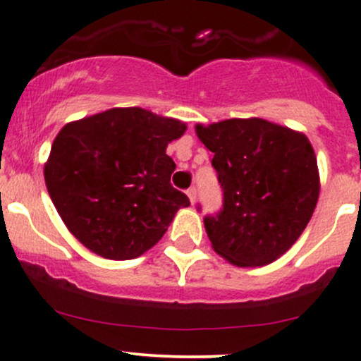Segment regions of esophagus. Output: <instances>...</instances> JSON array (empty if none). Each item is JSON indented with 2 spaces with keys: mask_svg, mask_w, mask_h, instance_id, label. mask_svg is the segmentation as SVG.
I'll return each instance as SVG.
<instances>
[{
  "mask_svg": "<svg viewBox=\"0 0 361 361\" xmlns=\"http://www.w3.org/2000/svg\"><path fill=\"white\" fill-rule=\"evenodd\" d=\"M188 196H189V202L195 205V203H196V188H189L188 189Z\"/></svg>",
  "mask_w": 361,
  "mask_h": 361,
  "instance_id": "34e87169",
  "label": "esophagus"
}]
</instances>
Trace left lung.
<instances>
[{
  "instance_id": "1",
  "label": "left lung",
  "mask_w": 361,
  "mask_h": 361,
  "mask_svg": "<svg viewBox=\"0 0 361 361\" xmlns=\"http://www.w3.org/2000/svg\"><path fill=\"white\" fill-rule=\"evenodd\" d=\"M196 135L214 153L224 191L222 210L203 219L212 248L240 267L276 261L318 203V163L307 137L262 118L196 125Z\"/></svg>"
}]
</instances>
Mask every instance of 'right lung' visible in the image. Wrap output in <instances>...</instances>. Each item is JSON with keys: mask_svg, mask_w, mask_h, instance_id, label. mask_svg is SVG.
<instances>
[{"mask_svg": "<svg viewBox=\"0 0 361 361\" xmlns=\"http://www.w3.org/2000/svg\"><path fill=\"white\" fill-rule=\"evenodd\" d=\"M185 123L142 107H113L62 126L44 184L71 235L113 261L153 248L189 198L170 184L166 146Z\"/></svg>", "mask_w": 361, "mask_h": 361, "instance_id": "add662e5", "label": "right lung"}]
</instances>
